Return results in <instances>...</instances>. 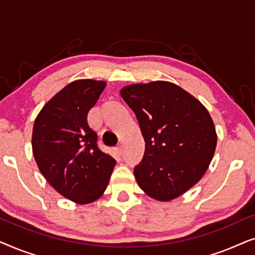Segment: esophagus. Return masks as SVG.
I'll return each mask as SVG.
<instances>
[{
	"label": "esophagus",
	"instance_id": "obj_1",
	"mask_svg": "<svg viewBox=\"0 0 255 255\" xmlns=\"http://www.w3.org/2000/svg\"><path fill=\"white\" fill-rule=\"evenodd\" d=\"M115 151H116V153L118 155H122L123 154V148H122V146H118V147L115 149Z\"/></svg>",
	"mask_w": 255,
	"mask_h": 255
}]
</instances>
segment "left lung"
Here are the masks:
<instances>
[{"mask_svg": "<svg viewBox=\"0 0 255 255\" xmlns=\"http://www.w3.org/2000/svg\"><path fill=\"white\" fill-rule=\"evenodd\" d=\"M145 139L144 158L134 167L139 187L168 202L202 179L214 158L217 133L203 104L167 81L135 83L121 89Z\"/></svg>", "mask_w": 255, "mask_h": 255, "instance_id": "left-lung-1", "label": "left lung"}]
</instances>
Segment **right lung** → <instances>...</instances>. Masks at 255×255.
I'll list each match as a JSON object with an SVG mask.
<instances>
[{"mask_svg":"<svg viewBox=\"0 0 255 255\" xmlns=\"http://www.w3.org/2000/svg\"><path fill=\"white\" fill-rule=\"evenodd\" d=\"M107 83L83 79L55 94L34 121L32 152L38 168L62 196L78 204L99 200L116 160L97 147V134L87 123L88 111Z\"/></svg>","mask_w":255,"mask_h":255,"instance_id":"add662e5","label":"right lung"}]
</instances>
